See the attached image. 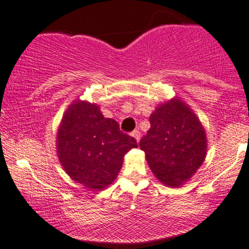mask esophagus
<instances>
[{
	"mask_svg": "<svg viewBox=\"0 0 249 249\" xmlns=\"http://www.w3.org/2000/svg\"><path fill=\"white\" fill-rule=\"evenodd\" d=\"M131 136L133 138H135L136 141H137V142H140V140H141V132H140V130H133L132 131V133H131Z\"/></svg>",
	"mask_w": 249,
	"mask_h": 249,
	"instance_id": "obj_1",
	"label": "esophagus"
}]
</instances>
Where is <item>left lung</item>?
<instances>
[{
    "label": "left lung",
    "mask_w": 249,
    "mask_h": 249,
    "mask_svg": "<svg viewBox=\"0 0 249 249\" xmlns=\"http://www.w3.org/2000/svg\"><path fill=\"white\" fill-rule=\"evenodd\" d=\"M150 129L140 148L155 177L162 184L181 186L206 156V135L197 116L180 99L161 104L150 118Z\"/></svg>",
    "instance_id": "1"
}]
</instances>
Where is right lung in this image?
Returning a JSON list of instances; mask_svg holds the SVG:
<instances>
[{
	"instance_id": "right-lung-1",
	"label": "right lung",
	"mask_w": 249,
	"mask_h": 249,
	"mask_svg": "<svg viewBox=\"0 0 249 249\" xmlns=\"http://www.w3.org/2000/svg\"><path fill=\"white\" fill-rule=\"evenodd\" d=\"M56 142L67 174L98 191L114 181L125 154L137 148L135 138L120 131L116 120L105 118L98 105L81 100L65 111Z\"/></svg>"
}]
</instances>
